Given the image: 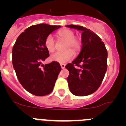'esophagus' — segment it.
Instances as JSON below:
<instances>
[{
    "instance_id": "esophagus-1",
    "label": "esophagus",
    "mask_w": 126,
    "mask_h": 126,
    "mask_svg": "<svg viewBox=\"0 0 126 126\" xmlns=\"http://www.w3.org/2000/svg\"><path fill=\"white\" fill-rule=\"evenodd\" d=\"M61 68H62V69H64V68H65V64H61Z\"/></svg>"
}]
</instances>
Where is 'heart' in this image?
<instances>
[{"label":"heart","instance_id":"heart-1","mask_svg":"<svg viewBox=\"0 0 126 126\" xmlns=\"http://www.w3.org/2000/svg\"><path fill=\"white\" fill-rule=\"evenodd\" d=\"M58 37L65 41L64 50L62 52H56L50 56V59L61 64H64L71 61L74 57V52L78 53L82 47V40L79 36H76L73 30L64 28L57 32ZM45 47L49 52H53L55 50V40L51 34H48L45 40ZM73 49L72 51V50Z\"/></svg>","mask_w":126,"mask_h":126}]
</instances>
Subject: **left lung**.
<instances>
[{
    "instance_id": "left-lung-1",
    "label": "left lung",
    "mask_w": 126,
    "mask_h": 126,
    "mask_svg": "<svg viewBox=\"0 0 126 126\" xmlns=\"http://www.w3.org/2000/svg\"><path fill=\"white\" fill-rule=\"evenodd\" d=\"M66 26L83 32L81 52L72 63L65 65L69 71V90L76 96L89 95L98 89L104 78L107 69V50L100 38L90 29L74 24Z\"/></svg>"
}]
</instances>
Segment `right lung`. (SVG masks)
<instances>
[{"mask_svg": "<svg viewBox=\"0 0 126 126\" xmlns=\"http://www.w3.org/2000/svg\"><path fill=\"white\" fill-rule=\"evenodd\" d=\"M61 26L39 24L20 34L13 48V64L19 83L36 96H45L53 91L61 67L53 61L42 64L49 57L45 47L47 36ZM43 66V68L41 67Z\"/></svg>", "mask_w": 126, "mask_h": 126, "instance_id": "obj_1", "label": "right lung"}]
</instances>
